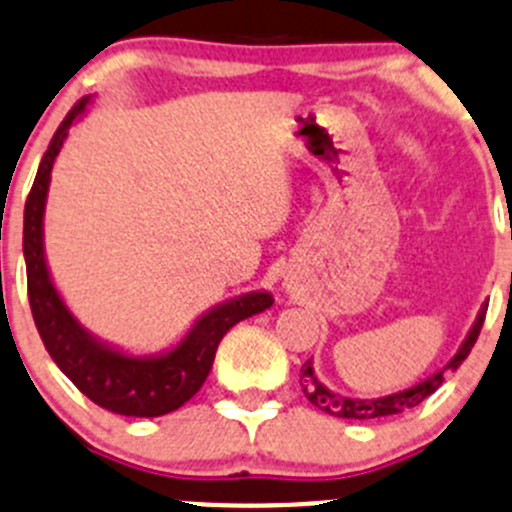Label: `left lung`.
I'll return each instance as SVG.
<instances>
[{
    "label": "left lung",
    "instance_id": "obj_1",
    "mask_svg": "<svg viewBox=\"0 0 512 512\" xmlns=\"http://www.w3.org/2000/svg\"><path fill=\"white\" fill-rule=\"evenodd\" d=\"M485 312H488V302H483V305H480L478 317H475L473 327L468 330V335H465L463 345L458 347V352H455V355L450 357V360L445 362V365L440 367L438 372L428 375L425 380L415 382L413 388H405V390H400V393L382 395V398H370V400L345 398V395H340V393H335V390L325 388V385L317 380L315 367H312V360H307L305 365H302V370H300L302 372V375H300L302 393H305V398L310 400L315 408L325 410V413H330V415H337V418L370 420V418H388V415L405 413V410L415 408V405L423 403L425 398H430V395H433L435 390H438L440 385L445 382V375H448V372H453V370H458V367L463 365V360L470 355L475 340H478L480 327H483V322H485Z\"/></svg>",
    "mask_w": 512,
    "mask_h": 512
}]
</instances>
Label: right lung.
Returning a JSON list of instances; mask_svg holds the SVG:
<instances>
[{"mask_svg": "<svg viewBox=\"0 0 512 512\" xmlns=\"http://www.w3.org/2000/svg\"><path fill=\"white\" fill-rule=\"evenodd\" d=\"M89 102L92 97L74 104L72 112L59 124L39 162L32 192L24 205L22 247L27 262L29 307L44 347L59 370L77 385L79 393L109 413L127 418H160L182 408L202 388L215 362L217 345L227 330L240 320L265 312L275 297L267 290L230 297L202 312L177 345L152 355H135L109 345L72 315L49 275L44 255V210L54 160L67 140L69 127L87 114Z\"/></svg>", "mask_w": 512, "mask_h": 512, "instance_id": "1", "label": "right lung"}]
</instances>
